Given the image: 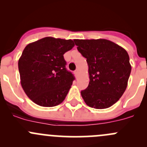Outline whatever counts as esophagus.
I'll return each instance as SVG.
<instances>
[{"mask_svg": "<svg viewBox=\"0 0 147 147\" xmlns=\"http://www.w3.org/2000/svg\"><path fill=\"white\" fill-rule=\"evenodd\" d=\"M75 75H77V76H78V74H79V69H77L75 71Z\"/></svg>", "mask_w": 147, "mask_h": 147, "instance_id": "obj_1", "label": "esophagus"}]
</instances>
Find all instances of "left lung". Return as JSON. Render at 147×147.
<instances>
[{"label": "left lung", "mask_w": 147, "mask_h": 147, "mask_svg": "<svg viewBox=\"0 0 147 147\" xmlns=\"http://www.w3.org/2000/svg\"><path fill=\"white\" fill-rule=\"evenodd\" d=\"M78 50L87 59L89 85L81 91L90 107L106 109L119 100L127 87L131 67L127 52L106 39L74 40Z\"/></svg>", "instance_id": "8db88e82"}]
</instances>
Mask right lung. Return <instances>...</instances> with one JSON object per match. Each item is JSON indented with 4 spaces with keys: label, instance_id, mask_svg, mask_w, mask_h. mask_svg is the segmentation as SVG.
Listing matches in <instances>:
<instances>
[{
    "label": "right lung",
    "instance_id": "obj_1",
    "mask_svg": "<svg viewBox=\"0 0 147 147\" xmlns=\"http://www.w3.org/2000/svg\"><path fill=\"white\" fill-rule=\"evenodd\" d=\"M74 46L72 40L46 37L25 47L18 69L22 87L32 102L50 107L64 101L75 77L67 70L63 55Z\"/></svg>",
    "mask_w": 147,
    "mask_h": 147
}]
</instances>
